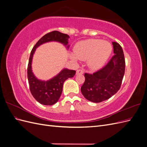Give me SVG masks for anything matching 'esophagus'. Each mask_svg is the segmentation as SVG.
<instances>
[{
	"instance_id": "esophagus-1",
	"label": "esophagus",
	"mask_w": 147,
	"mask_h": 147,
	"mask_svg": "<svg viewBox=\"0 0 147 147\" xmlns=\"http://www.w3.org/2000/svg\"><path fill=\"white\" fill-rule=\"evenodd\" d=\"M83 74V70L82 69H78L77 70L76 74L77 75H82Z\"/></svg>"
}]
</instances>
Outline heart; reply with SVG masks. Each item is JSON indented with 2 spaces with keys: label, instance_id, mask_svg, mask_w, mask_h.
I'll return each instance as SVG.
<instances>
[{
  "label": "heart",
  "instance_id": "heart-1",
  "mask_svg": "<svg viewBox=\"0 0 147 147\" xmlns=\"http://www.w3.org/2000/svg\"><path fill=\"white\" fill-rule=\"evenodd\" d=\"M111 44L99 39H88L80 42L75 46V56L72 58L77 60L88 59V65L92 69H97L104 64L112 53Z\"/></svg>",
  "mask_w": 147,
  "mask_h": 147
}]
</instances>
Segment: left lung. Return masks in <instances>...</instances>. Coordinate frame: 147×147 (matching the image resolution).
Returning <instances> with one entry per match:
<instances>
[{
  "label": "left lung",
  "mask_w": 147,
  "mask_h": 147,
  "mask_svg": "<svg viewBox=\"0 0 147 147\" xmlns=\"http://www.w3.org/2000/svg\"><path fill=\"white\" fill-rule=\"evenodd\" d=\"M114 55L103 67L92 74L85 73L81 91L85 98L99 103L110 98L121 87L125 72V59L119 43L112 42Z\"/></svg>",
  "instance_id": "1"
}]
</instances>
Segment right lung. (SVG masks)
Wrapping results in <instances>:
<instances>
[{"label":"right lung","mask_w":147,"mask_h":147,"mask_svg":"<svg viewBox=\"0 0 147 147\" xmlns=\"http://www.w3.org/2000/svg\"><path fill=\"white\" fill-rule=\"evenodd\" d=\"M69 36L67 34L54 30L43 36L36 43L30 53L28 65V78L29 89L31 94L37 101L41 104L51 105L55 104L59 100L63 92L64 82L69 78L73 77L76 71L73 70L63 69L56 77L50 80L43 82L39 80L35 77L31 70V63L32 56L37 47L41 44L50 41H57L67 45Z\"/></svg>","instance_id":"1"}]
</instances>
